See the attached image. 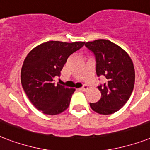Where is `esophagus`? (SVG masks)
Segmentation results:
<instances>
[{"label": "esophagus", "instance_id": "esophagus-1", "mask_svg": "<svg viewBox=\"0 0 150 150\" xmlns=\"http://www.w3.org/2000/svg\"><path fill=\"white\" fill-rule=\"evenodd\" d=\"M88 89H89V88H88V86H84L83 87H82V88H81V90H82V91H87V90H88Z\"/></svg>", "mask_w": 150, "mask_h": 150}]
</instances>
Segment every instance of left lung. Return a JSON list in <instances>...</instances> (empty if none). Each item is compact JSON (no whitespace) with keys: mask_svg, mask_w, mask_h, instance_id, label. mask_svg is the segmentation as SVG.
Instances as JSON below:
<instances>
[{"mask_svg":"<svg viewBox=\"0 0 150 150\" xmlns=\"http://www.w3.org/2000/svg\"><path fill=\"white\" fill-rule=\"evenodd\" d=\"M85 46L95 55L96 75H103L106 82L98 86L101 97L90 103L93 110L100 114L118 111L130 98L135 85V68L127 52L107 40L87 42Z\"/></svg>","mask_w":150,"mask_h":150,"instance_id":"obj_1","label":"left lung"}]
</instances>
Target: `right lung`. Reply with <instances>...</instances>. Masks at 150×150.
<instances>
[{"instance_id": "1", "label": "right lung", "mask_w": 150, "mask_h": 150, "mask_svg": "<svg viewBox=\"0 0 150 150\" xmlns=\"http://www.w3.org/2000/svg\"><path fill=\"white\" fill-rule=\"evenodd\" d=\"M84 44L48 41L33 48L25 59L21 70L22 88L33 105L43 114H61L70 104L75 89L55 85L54 77L60 76L68 57Z\"/></svg>"}]
</instances>
